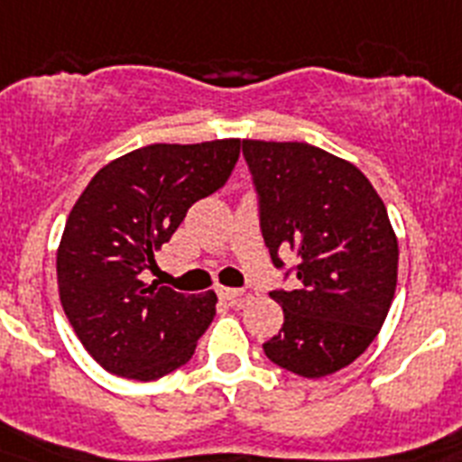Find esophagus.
I'll return each instance as SVG.
<instances>
[{
	"label": "esophagus",
	"instance_id": "34e87169",
	"mask_svg": "<svg viewBox=\"0 0 462 462\" xmlns=\"http://www.w3.org/2000/svg\"><path fill=\"white\" fill-rule=\"evenodd\" d=\"M217 295L226 300V302L236 304V307H240L247 300V295L243 291H238V288H224V285H217Z\"/></svg>",
	"mask_w": 462,
	"mask_h": 462
}]
</instances>
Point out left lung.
Instances as JSON below:
<instances>
[{"instance_id":"8db88e82","label":"left lung","mask_w":462,"mask_h":462,"mask_svg":"<svg viewBox=\"0 0 462 462\" xmlns=\"http://www.w3.org/2000/svg\"><path fill=\"white\" fill-rule=\"evenodd\" d=\"M273 264L297 254L300 291L269 292L283 328L264 342L276 365L323 377L359 359L396 291L399 243L383 198L352 162L302 141L243 139Z\"/></svg>"}]
</instances>
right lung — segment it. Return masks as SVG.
I'll list each match as a JSON object with an SVG mask.
<instances>
[{
  "instance_id": "right-lung-1",
  "label": "right lung",
  "mask_w": 462,
  "mask_h": 462,
  "mask_svg": "<svg viewBox=\"0 0 462 462\" xmlns=\"http://www.w3.org/2000/svg\"><path fill=\"white\" fill-rule=\"evenodd\" d=\"M240 139L151 143L94 174L72 205L56 253L72 330L108 373L158 380L196 352L215 319V291L184 295L146 283L155 253L196 200L222 189Z\"/></svg>"
}]
</instances>
